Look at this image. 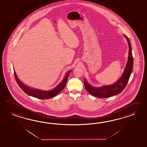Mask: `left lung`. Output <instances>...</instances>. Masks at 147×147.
<instances>
[{"label":"left lung","mask_w":147,"mask_h":147,"mask_svg":"<svg viewBox=\"0 0 147 147\" xmlns=\"http://www.w3.org/2000/svg\"><path fill=\"white\" fill-rule=\"evenodd\" d=\"M125 37L128 41L129 45V57L122 76L120 79L117 80L115 84L100 88H95L91 86L85 79L84 85L85 88L90 95L99 98H109L120 93L125 89L129 81V78L132 73L133 67V58L130 42L126 36Z\"/></svg>","instance_id":"obj_1"}]
</instances>
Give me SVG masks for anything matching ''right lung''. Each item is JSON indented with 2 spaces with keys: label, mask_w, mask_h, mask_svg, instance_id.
Listing matches in <instances>:
<instances>
[{
  "label": "right lung",
  "mask_w": 147,
  "mask_h": 147,
  "mask_svg": "<svg viewBox=\"0 0 147 147\" xmlns=\"http://www.w3.org/2000/svg\"><path fill=\"white\" fill-rule=\"evenodd\" d=\"M70 72L71 71H69L67 73L65 79L56 88H55L54 89L52 90H50V91H42L41 90L32 89V88H30L29 87H27L25 85H24L20 80H19V79L17 78V76L15 73V71H14V75L15 77V79L16 80L19 86L25 93H26L27 94H28L31 96L38 98L39 99H47V98H53L63 89V88L65 87V85L66 84L67 79H68V76L69 75Z\"/></svg>",
  "instance_id": "add662e5"
}]
</instances>
